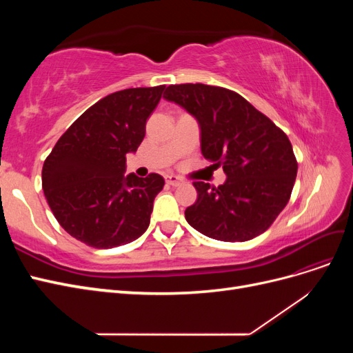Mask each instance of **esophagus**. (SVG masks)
<instances>
[{"label":"esophagus","instance_id":"1","mask_svg":"<svg viewBox=\"0 0 353 353\" xmlns=\"http://www.w3.org/2000/svg\"><path fill=\"white\" fill-rule=\"evenodd\" d=\"M166 183L169 185H172V187H179L181 184H183V179L178 178L176 175H168L166 176Z\"/></svg>","mask_w":353,"mask_h":353}]
</instances>
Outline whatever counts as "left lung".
I'll return each instance as SVG.
<instances>
[{
  "label": "left lung",
  "mask_w": 353,
  "mask_h": 353,
  "mask_svg": "<svg viewBox=\"0 0 353 353\" xmlns=\"http://www.w3.org/2000/svg\"><path fill=\"white\" fill-rule=\"evenodd\" d=\"M163 99L200 128L201 154L222 166L225 183H194L185 209L191 227L221 241H248L270 228L290 199L297 162L287 135L240 94L205 83L169 85Z\"/></svg>",
  "instance_id": "1"
}]
</instances>
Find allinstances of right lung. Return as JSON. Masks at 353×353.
Listing matches in <instances>:
<instances>
[{"label": "right lung", "mask_w": 353, "mask_h": 353, "mask_svg": "<svg viewBox=\"0 0 353 353\" xmlns=\"http://www.w3.org/2000/svg\"><path fill=\"white\" fill-rule=\"evenodd\" d=\"M165 85L113 92L81 114L42 166V190L60 225L95 249L141 237L165 179L125 175Z\"/></svg>", "instance_id": "1"}]
</instances>
